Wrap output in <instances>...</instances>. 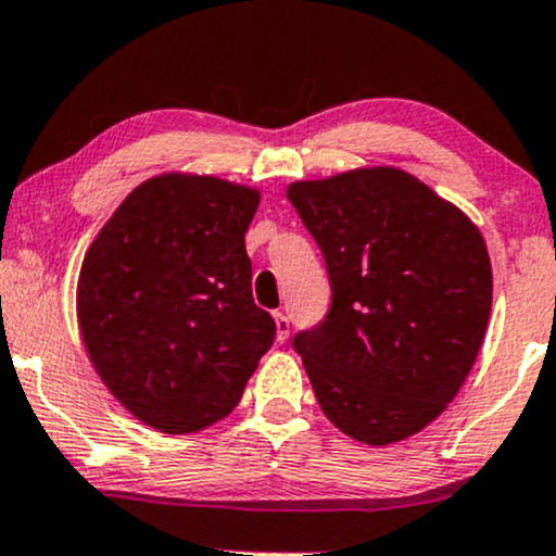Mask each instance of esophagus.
<instances>
[{
    "label": "esophagus",
    "mask_w": 556,
    "mask_h": 556,
    "mask_svg": "<svg viewBox=\"0 0 556 556\" xmlns=\"http://www.w3.org/2000/svg\"><path fill=\"white\" fill-rule=\"evenodd\" d=\"M276 330H278V340L286 342L289 340V332H291V319L286 312H276Z\"/></svg>",
    "instance_id": "1"
}]
</instances>
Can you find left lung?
<instances>
[{
    "label": "left lung",
    "instance_id": "obj_1",
    "mask_svg": "<svg viewBox=\"0 0 556 556\" xmlns=\"http://www.w3.org/2000/svg\"><path fill=\"white\" fill-rule=\"evenodd\" d=\"M332 304L293 334L317 402L368 445L415 435L475 366L492 309L484 239L456 205L394 167L293 182Z\"/></svg>",
    "mask_w": 556,
    "mask_h": 556
}]
</instances>
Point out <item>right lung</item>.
I'll use <instances>...</instances> for the list:
<instances>
[{
  "label": "right lung",
  "instance_id": "add662e5",
  "mask_svg": "<svg viewBox=\"0 0 556 556\" xmlns=\"http://www.w3.org/2000/svg\"><path fill=\"white\" fill-rule=\"evenodd\" d=\"M257 190L152 177L87 250L77 314L89 361L128 413L169 435L231 413L276 321L252 299L244 231Z\"/></svg>",
  "mask_w": 556,
  "mask_h": 556
}]
</instances>
